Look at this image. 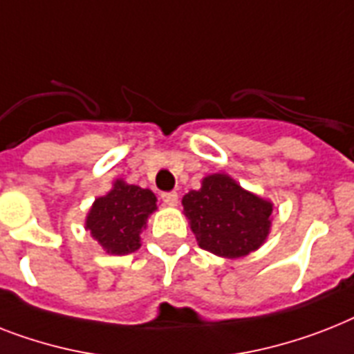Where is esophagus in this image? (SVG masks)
Returning <instances> with one entry per match:
<instances>
[{
	"label": "esophagus",
	"instance_id": "obj_1",
	"mask_svg": "<svg viewBox=\"0 0 354 354\" xmlns=\"http://www.w3.org/2000/svg\"><path fill=\"white\" fill-rule=\"evenodd\" d=\"M162 202L165 203V205H178V192H163L162 194Z\"/></svg>",
	"mask_w": 354,
	"mask_h": 354
}]
</instances>
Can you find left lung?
Masks as SVG:
<instances>
[{
    "label": "left lung",
    "instance_id": "left-lung-1",
    "mask_svg": "<svg viewBox=\"0 0 354 354\" xmlns=\"http://www.w3.org/2000/svg\"><path fill=\"white\" fill-rule=\"evenodd\" d=\"M182 205L198 245L222 258L247 257L271 231L272 203L222 172L203 178L202 189L187 192Z\"/></svg>",
    "mask_w": 354,
    "mask_h": 354
}]
</instances>
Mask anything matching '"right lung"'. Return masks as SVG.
Wrapping results in <instances>:
<instances>
[{"mask_svg":"<svg viewBox=\"0 0 354 354\" xmlns=\"http://www.w3.org/2000/svg\"><path fill=\"white\" fill-rule=\"evenodd\" d=\"M156 196L149 189L116 180L112 189L94 200L85 220V229L109 254H129L140 249V232L156 211Z\"/></svg>","mask_w":354,"mask_h":354,"instance_id":"1","label":"right lung"}]
</instances>
